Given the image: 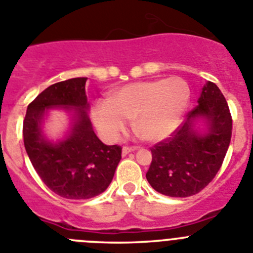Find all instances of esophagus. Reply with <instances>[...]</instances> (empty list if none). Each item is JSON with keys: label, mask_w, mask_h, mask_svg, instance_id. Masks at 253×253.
Here are the masks:
<instances>
[{"label": "esophagus", "mask_w": 253, "mask_h": 253, "mask_svg": "<svg viewBox=\"0 0 253 253\" xmlns=\"http://www.w3.org/2000/svg\"><path fill=\"white\" fill-rule=\"evenodd\" d=\"M134 150H137L136 146H124V147H122V155H127V153L132 152V151Z\"/></svg>", "instance_id": "obj_1"}]
</instances>
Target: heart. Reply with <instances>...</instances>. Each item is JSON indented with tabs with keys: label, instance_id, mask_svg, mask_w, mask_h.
<instances>
[{
	"label": "heart",
	"instance_id": "heart-1",
	"mask_svg": "<svg viewBox=\"0 0 253 253\" xmlns=\"http://www.w3.org/2000/svg\"><path fill=\"white\" fill-rule=\"evenodd\" d=\"M191 88L181 79L137 82L117 89L111 98L94 102L92 117L107 140H115L134 119V128L150 141L167 138L187 111Z\"/></svg>",
	"mask_w": 253,
	"mask_h": 253
}]
</instances>
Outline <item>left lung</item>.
<instances>
[{
	"label": "left lung",
	"mask_w": 253,
	"mask_h": 253,
	"mask_svg": "<svg viewBox=\"0 0 253 253\" xmlns=\"http://www.w3.org/2000/svg\"><path fill=\"white\" fill-rule=\"evenodd\" d=\"M197 102L169 138L151 148L146 178L165 196L188 197L204 190L222 166L230 146L232 117L222 92L207 82ZM197 118L207 121L209 131L205 135L193 128Z\"/></svg>",
	"instance_id": "8db88e82"
}]
</instances>
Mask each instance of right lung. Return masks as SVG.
<instances>
[{
  "label": "right lung",
  "mask_w": 253,
  "mask_h": 253,
  "mask_svg": "<svg viewBox=\"0 0 253 253\" xmlns=\"http://www.w3.org/2000/svg\"><path fill=\"white\" fill-rule=\"evenodd\" d=\"M86 77H76L51 84L28 105L23 120V143L31 164L52 192L68 200H87L102 193L122 153L121 146H106L92 129L86 113ZM52 107L77 108L71 133L58 144L42 136L44 110Z\"/></svg>",
  "instance_id": "obj_1"
}]
</instances>
